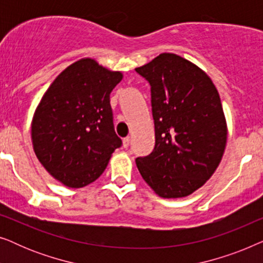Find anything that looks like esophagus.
<instances>
[{
    "label": "esophagus",
    "mask_w": 263,
    "mask_h": 263,
    "mask_svg": "<svg viewBox=\"0 0 263 263\" xmlns=\"http://www.w3.org/2000/svg\"><path fill=\"white\" fill-rule=\"evenodd\" d=\"M129 143H130V138L127 136V138L123 139V147H124V148H127V147L129 146Z\"/></svg>",
    "instance_id": "obj_1"
}]
</instances>
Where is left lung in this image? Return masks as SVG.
I'll list each match as a JSON object with an SVG mask.
<instances>
[{
  "mask_svg": "<svg viewBox=\"0 0 263 263\" xmlns=\"http://www.w3.org/2000/svg\"><path fill=\"white\" fill-rule=\"evenodd\" d=\"M151 86L156 146L136 158L145 182L164 199L184 197L202 186L224 154L228 127L211 78L175 53H160L136 68Z\"/></svg>",
  "mask_w": 263,
  "mask_h": 263,
  "instance_id": "1",
  "label": "left lung"
}]
</instances>
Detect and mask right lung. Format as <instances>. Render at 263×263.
Instances as JSON below:
<instances>
[{
	"label": "right lung",
	"instance_id": "1",
	"mask_svg": "<svg viewBox=\"0 0 263 263\" xmlns=\"http://www.w3.org/2000/svg\"><path fill=\"white\" fill-rule=\"evenodd\" d=\"M122 73L82 59L44 93L32 120L35 156L52 177L82 188L103 174L122 140L115 133L110 93Z\"/></svg>",
	"mask_w": 263,
	"mask_h": 263
}]
</instances>
